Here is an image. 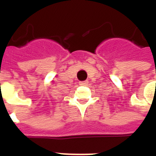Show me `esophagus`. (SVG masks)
Segmentation results:
<instances>
[{"label":"esophagus","mask_w":156,"mask_h":156,"mask_svg":"<svg viewBox=\"0 0 156 156\" xmlns=\"http://www.w3.org/2000/svg\"><path fill=\"white\" fill-rule=\"evenodd\" d=\"M88 81H83V82H80L79 85L80 86H87Z\"/></svg>","instance_id":"esophagus-1"}]
</instances>
